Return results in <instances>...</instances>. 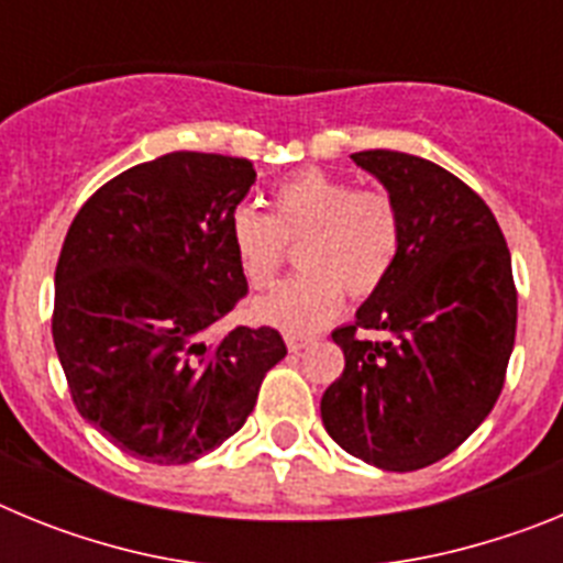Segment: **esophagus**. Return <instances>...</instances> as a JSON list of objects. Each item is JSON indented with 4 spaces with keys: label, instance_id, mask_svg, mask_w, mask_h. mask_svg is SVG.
Returning <instances> with one entry per match:
<instances>
[{
    "label": "esophagus",
    "instance_id": "34e87169",
    "mask_svg": "<svg viewBox=\"0 0 563 563\" xmlns=\"http://www.w3.org/2000/svg\"><path fill=\"white\" fill-rule=\"evenodd\" d=\"M285 341H287V350H290V352H301V350H305V346H310L312 338H305V335H287Z\"/></svg>",
    "mask_w": 563,
    "mask_h": 563
}]
</instances>
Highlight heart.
Returning a JSON list of instances; mask_svg holds the SVG:
<instances>
[{
    "mask_svg": "<svg viewBox=\"0 0 563 563\" xmlns=\"http://www.w3.org/2000/svg\"><path fill=\"white\" fill-rule=\"evenodd\" d=\"M233 256L251 287H267L285 262V242H298L301 273L256 298L251 316L290 335L324 327L352 296H369L389 278L402 242L400 208L383 188H355L318 168L298 172L271 194V213L251 202L228 220Z\"/></svg>",
    "mask_w": 563,
    "mask_h": 563,
    "instance_id": "obj_1",
    "label": "heart"
}]
</instances>
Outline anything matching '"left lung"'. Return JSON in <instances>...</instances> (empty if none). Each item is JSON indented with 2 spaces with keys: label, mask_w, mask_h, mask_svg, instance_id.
<instances>
[{
  "label": "left lung",
  "mask_w": 563,
  "mask_h": 563,
  "mask_svg": "<svg viewBox=\"0 0 563 563\" xmlns=\"http://www.w3.org/2000/svg\"><path fill=\"white\" fill-rule=\"evenodd\" d=\"M352 161L397 202L402 242L355 324L332 332L346 363L321 420L346 454L406 474L460 449L499 400L516 341L514 267L499 222L460 177L386 148Z\"/></svg>",
  "instance_id": "obj_1"
}]
</instances>
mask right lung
<instances>
[{
    "mask_svg": "<svg viewBox=\"0 0 563 563\" xmlns=\"http://www.w3.org/2000/svg\"><path fill=\"white\" fill-rule=\"evenodd\" d=\"M253 183L251 161L172 152L118 174L69 225L53 343L84 420L137 460L222 445L287 355L271 327L217 332L247 292L228 220Z\"/></svg>",
    "mask_w": 563,
    "mask_h": 563,
    "instance_id": "right-lung-1",
    "label": "right lung"
}]
</instances>
